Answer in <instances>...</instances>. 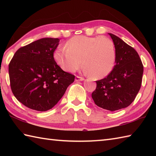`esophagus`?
Listing matches in <instances>:
<instances>
[{
	"label": "esophagus",
	"mask_w": 156,
	"mask_h": 156,
	"mask_svg": "<svg viewBox=\"0 0 156 156\" xmlns=\"http://www.w3.org/2000/svg\"><path fill=\"white\" fill-rule=\"evenodd\" d=\"M75 80L76 81H83V80H84V78L80 77V76H76Z\"/></svg>",
	"instance_id": "1"
}]
</instances>
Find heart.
<instances>
[{
	"instance_id": "1",
	"label": "heart",
	"mask_w": 156,
	"mask_h": 156,
	"mask_svg": "<svg viewBox=\"0 0 156 156\" xmlns=\"http://www.w3.org/2000/svg\"><path fill=\"white\" fill-rule=\"evenodd\" d=\"M54 58L67 72H74L83 64L87 73L94 78H101L113 69L115 60V45L107 36H77L70 38L66 47H58Z\"/></svg>"
}]
</instances>
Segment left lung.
Here are the masks:
<instances>
[{"instance_id":"obj_1","label":"left lung","mask_w":156,"mask_h":156,"mask_svg":"<svg viewBox=\"0 0 156 156\" xmlns=\"http://www.w3.org/2000/svg\"><path fill=\"white\" fill-rule=\"evenodd\" d=\"M115 49V65L106 78L97 80L91 97L97 106L114 112L129 106L141 87L144 67L134 48L109 34Z\"/></svg>"}]
</instances>
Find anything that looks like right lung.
Listing matches in <instances>:
<instances>
[{
  "label": "right lung",
  "instance_id": "right-lung-1",
  "mask_svg": "<svg viewBox=\"0 0 156 156\" xmlns=\"http://www.w3.org/2000/svg\"><path fill=\"white\" fill-rule=\"evenodd\" d=\"M58 38H44L18 49L9 64L13 94L30 109L45 112L65 94L75 76L57 65L54 53Z\"/></svg>",
  "mask_w": 156,
  "mask_h": 156
}]
</instances>
